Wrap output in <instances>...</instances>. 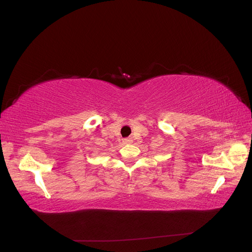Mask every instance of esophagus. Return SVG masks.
<instances>
[{
	"label": "esophagus",
	"mask_w": 252,
	"mask_h": 252,
	"mask_svg": "<svg viewBox=\"0 0 252 252\" xmlns=\"http://www.w3.org/2000/svg\"><path fill=\"white\" fill-rule=\"evenodd\" d=\"M123 142H124L125 144H128V143H131L132 140H131L130 138H126V139H123Z\"/></svg>",
	"instance_id": "esophagus-1"
}]
</instances>
